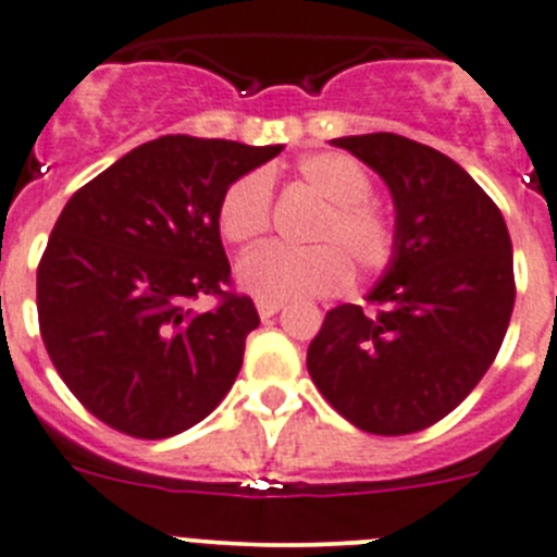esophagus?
<instances>
[{"instance_id": "34e87169", "label": "esophagus", "mask_w": 557, "mask_h": 557, "mask_svg": "<svg viewBox=\"0 0 557 557\" xmlns=\"http://www.w3.org/2000/svg\"><path fill=\"white\" fill-rule=\"evenodd\" d=\"M283 302H274V299H258V313L260 319H272L274 313H280Z\"/></svg>"}]
</instances>
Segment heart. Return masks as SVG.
I'll return each mask as SVG.
<instances>
[{
    "mask_svg": "<svg viewBox=\"0 0 557 557\" xmlns=\"http://www.w3.org/2000/svg\"><path fill=\"white\" fill-rule=\"evenodd\" d=\"M297 183L322 199L308 230L313 247H267L247 255L238 283L258 299L327 297L347 288L352 263L358 274L374 277L394 263L399 247L397 219L372 197V174L344 152H313L297 160ZM216 224L233 247H258L272 230V191L263 172L235 177L224 188Z\"/></svg>",
    "mask_w": 557,
    "mask_h": 557,
    "instance_id": "b5f03b06",
    "label": "heart"
}]
</instances>
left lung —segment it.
I'll use <instances>...</instances> for the list:
<instances>
[{
	"label": "left lung",
	"instance_id": "8db88e82",
	"mask_svg": "<svg viewBox=\"0 0 557 557\" xmlns=\"http://www.w3.org/2000/svg\"><path fill=\"white\" fill-rule=\"evenodd\" d=\"M388 183L397 258L372 308L338 305L308 347V372L347 422L408 435L453 413L503 347L513 313V249L494 199L438 149L394 133L349 135Z\"/></svg>",
	"mask_w": 557,
	"mask_h": 557
}]
</instances>
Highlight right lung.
Returning a JSON list of instances; mask_svg holds the SVG:
<instances>
[{
  "label": "right lung",
  "mask_w": 557,
  "mask_h": 557,
  "mask_svg": "<svg viewBox=\"0 0 557 557\" xmlns=\"http://www.w3.org/2000/svg\"><path fill=\"white\" fill-rule=\"evenodd\" d=\"M280 149L163 135L66 202L38 263V327L60 380L99 422L169 438L227 397L260 315L233 290L216 208ZM202 293L218 308L194 314Z\"/></svg>",
  "instance_id": "obj_1"
}]
</instances>
